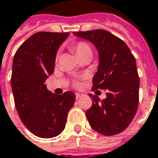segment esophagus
I'll return each instance as SVG.
<instances>
[{
	"instance_id": "esophagus-1",
	"label": "esophagus",
	"mask_w": 158,
	"mask_h": 158,
	"mask_svg": "<svg viewBox=\"0 0 158 158\" xmlns=\"http://www.w3.org/2000/svg\"><path fill=\"white\" fill-rule=\"evenodd\" d=\"M83 96V93H76V98L77 99H78L79 98H81V97Z\"/></svg>"
}]
</instances>
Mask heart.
I'll return each instance as SVG.
<instances>
[{
	"label": "heart",
	"mask_w": 158,
	"mask_h": 158,
	"mask_svg": "<svg viewBox=\"0 0 158 158\" xmlns=\"http://www.w3.org/2000/svg\"><path fill=\"white\" fill-rule=\"evenodd\" d=\"M71 49L74 51L77 58L84 55H87V54H92V49H91L90 46L84 42H79L71 46Z\"/></svg>",
	"instance_id": "1"
}]
</instances>
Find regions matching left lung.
<instances>
[{
    "label": "left lung",
    "mask_w": 158,
    "mask_h": 158,
    "mask_svg": "<svg viewBox=\"0 0 158 158\" xmlns=\"http://www.w3.org/2000/svg\"><path fill=\"white\" fill-rule=\"evenodd\" d=\"M75 36L92 43L98 54L93 90H107L106 98L92 97L93 105L86 111L89 125L103 135L120 133L134 118L139 102L135 59L123 40L103 29L74 32Z\"/></svg>",
    "instance_id": "left-lung-1"
}]
</instances>
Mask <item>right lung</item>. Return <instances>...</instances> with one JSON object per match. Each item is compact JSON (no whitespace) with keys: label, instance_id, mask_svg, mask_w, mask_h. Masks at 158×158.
Returning <instances> with one entry per match:
<instances>
[{"label":"right lung","instance_id":"add662e5","mask_svg":"<svg viewBox=\"0 0 158 158\" xmlns=\"http://www.w3.org/2000/svg\"><path fill=\"white\" fill-rule=\"evenodd\" d=\"M69 33L39 32L18 48L12 62L11 89L18 115L31 133L53 138L64 131L76 95L68 91L57 95L44 84L55 70L60 46Z\"/></svg>","mask_w":158,"mask_h":158}]
</instances>
